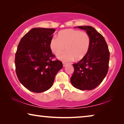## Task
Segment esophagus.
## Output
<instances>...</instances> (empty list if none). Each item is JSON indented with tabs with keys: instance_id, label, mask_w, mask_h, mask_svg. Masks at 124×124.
Instances as JSON below:
<instances>
[{
	"instance_id": "34e87169",
	"label": "esophagus",
	"mask_w": 124,
	"mask_h": 124,
	"mask_svg": "<svg viewBox=\"0 0 124 124\" xmlns=\"http://www.w3.org/2000/svg\"><path fill=\"white\" fill-rule=\"evenodd\" d=\"M67 65V63H64V62H63V67H65V66H66Z\"/></svg>"
}]
</instances>
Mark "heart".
Returning a JSON list of instances; mask_svg holds the SVG:
<instances>
[{"label":"heart","instance_id":"obj_1","mask_svg":"<svg viewBox=\"0 0 124 124\" xmlns=\"http://www.w3.org/2000/svg\"><path fill=\"white\" fill-rule=\"evenodd\" d=\"M90 41V36L86 32L68 29L59 32L58 37L55 36L51 39L50 48L56 54L66 48L67 50L57 55L62 61H71L75 58L80 60L88 52Z\"/></svg>","mask_w":124,"mask_h":124}]
</instances>
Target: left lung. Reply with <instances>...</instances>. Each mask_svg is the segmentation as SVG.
<instances>
[{"label": "left lung", "mask_w": 124, "mask_h": 124, "mask_svg": "<svg viewBox=\"0 0 124 124\" xmlns=\"http://www.w3.org/2000/svg\"><path fill=\"white\" fill-rule=\"evenodd\" d=\"M77 28L86 31L91 41L87 54L78 62L73 64L74 72L71 82L77 89L91 90L99 86L108 73L110 52L103 37L93 27Z\"/></svg>", "instance_id": "obj_1"}]
</instances>
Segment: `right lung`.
I'll return each mask as SVG.
<instances>
[{
	"instance_id": "obj_1",
	"label": "right lung",
	"mask_w": 124,
	"mask_h": 124,
	"mask_svg": "<svg viewBox=\"0 0 124 124\" xmlns=\"http://www.w3.org/2000/svg\"><path fill=\"white\" fill-rule=\"evenodd\" d=\"M53 28H34L21 39L15 57L16 71L20 82L29 91H46L54 82L63 64L53 61L54 55L50 48Z\"/></svg>"
}]
</instances>
